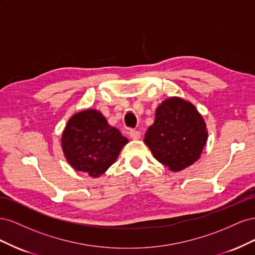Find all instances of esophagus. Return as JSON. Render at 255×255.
Listing matches in <instances>:
<instances>
[{"label": "esophagus", "instance_id": "esophagus-1", "mask_svg": "<svg viewBox=\"0 0 255 255\" xmlns=\"http://www.w3.org/2000/svg\"><path fill=\"white\" fill-rule=\"evenodd\" d=\"M129 137L132 138V139H139L140 138V136H141V133L139 132V130H137V129H130L129 130Z\"/></svg>", "mask_w": 255, "mask_h": 255}]
</instances>
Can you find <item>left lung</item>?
I'll return each instance as SVG.
<instances>
[{
    "instance_id": "8db88e82",
    "label": "left lung",
    "mask_w": 255,
    "mask_h": 255,
    "mask_svg": "<svg viewBox=\"0 0 255 255\" xmlns=\"http://www.w3.org/2000/svg\"><path fill=\"white\" fill-rule=\"evenodd\" d=\"M143 140L159 163L180 171L201 155L207 140L206 125L191 103L169 98L157 107L155 121Z\"/></svg>"
}]
</instances>
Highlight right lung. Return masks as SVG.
Listing matches in <instances>:
<instances>
[{"mask_svg": "<svg viewBox=\"0 0 255 255\" xmlns=\"http://www.w3.org/2000/svg\"><path fill=\"white\" fill-rule=\"evenodd\" d=\"M127 143V138L95 110L72 116L61 137L68 163L75 170L94 177L103 174L115 163Z\"/></svg>", "mask_w": 255, "mask_h": 255, "instance_id": "1", "label": "right lung"}]
</instances>
